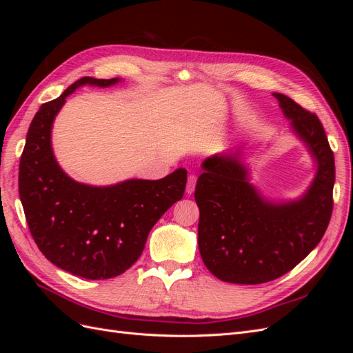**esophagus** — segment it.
<instances>
[{
	"mask_svg": "<svg viewBox=\"0 0 353 353\" xmlns=\"http://www.w3.org/2000/svg\"><path fill=\"white\" fill-rule=\"evenodd\" d=\"M196 183H197V175L191 174L188 176V183H187V194H191L196 188Z\"/></svg>",
	"mask_w": 353,
	"mask_h": 353,
	"instance_id": "34e87169",
	"label": "esophagus"
}]
</instances>
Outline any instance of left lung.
I'll list each match as a JSON object with an SVG mask.
<instances>
[{
	"label": "left lung",
	"mask_w": 353,
	"mask_h": 353,
	"mask_svg": "<svg viewBox=\"0 0 353 353\" xmlns=\"http://www.w3.org/2000/svg\"><path fill=\"white\" fill-rule=\"evenodd\" d=\"M274 95L316 159L318 172L301 200L272 205L248 183L236 156L203 162L194 191L199 250L208 270L227 283L262 284L292 271L321 241L333 212L334 154L321 121L287 95Z\"/></svg>",
	"instance_id": "1"
}]
</instances>
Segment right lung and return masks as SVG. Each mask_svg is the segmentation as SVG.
I'll list each match as a JSON object with an SVG mask.
<instances>
[{"instance_id": "1", "label": "right lung", "mask_w": 353, "mask_h": 353, "mask_svg": "<svg viewBox=\"0 0 353 353\" xmlns=\"http://www.w3.org/2000/svg\"><path fill=\"white\" fill-rule=\"evenodd\" d=\"M113 79L85 77L32 119L19 165V196L38 249L59 268L87 280L123 274L140 258L148 232L183 199L187 170L157 179H130L112 187L74 183L51 152V125L66 97L83 83L109 87Z\"/></svg>"}]
</instances>
